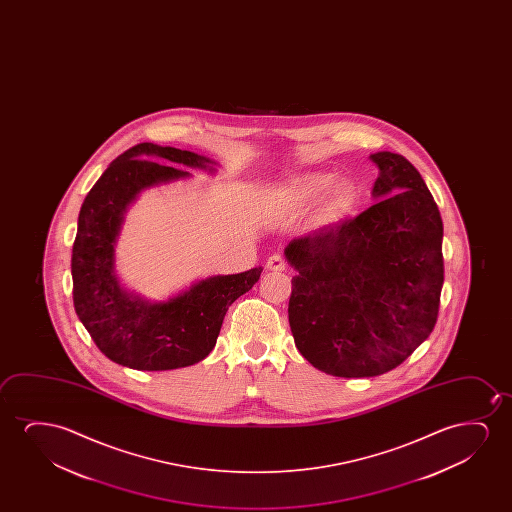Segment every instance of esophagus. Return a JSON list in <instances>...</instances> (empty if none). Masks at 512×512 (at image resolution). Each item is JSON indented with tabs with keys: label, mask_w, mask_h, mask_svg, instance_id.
Returning <instances> with one entry per match:
<instances>
[{
	"label": "esophagus",
	"mask_w": 512,
	"mask_h": 512,
	"mask_svg": "<svg viewBox=\"0 0 512 512\" xmlns=\"http://www.w3.org/2000/svg\"><path fill=\"white\" fill-rule=\"evenodd\" d=\"M285 266H287V264H285V260H283V257L278 255V253L271 255L266 262V267L269 271H285Z\"/></svg>",
	"instance_id": "34e87169"
}]
</instances>
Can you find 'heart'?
Returning a JSON list of instances; mask_svg holds the SVG:
<instances>
[{"label":"heart","instance_id":"b5f03b06","mask_svg":"<svg viewBox=\"0 0 512 512\" xmlns=\"http://www.w3.org/2000/svg\"><path fill=\"white\" fill-rule=\"evenodd\" d=\"M329 171H311L306 175L297 176L290 183V199L295 204H311L323 197L322 206L318 210V222L322 225H334L350 215L357 192L353 183L339 180Z\"/></svg>","mask_w":512,"mask_h":512}]
</instances>
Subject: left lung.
<instances>
[{
    "mask_svg": "<svg viewBox=\"0 0 512 512\" xmlns=\"http://www.w3.org/2000/svg\"><path fill=\"white\" fill-rule=\"evenodd\" d=\"M371 159L378 203L285 248L295 346L337 378L402 364L434 330L444 283L441 213L418 169L392 152Z\"/></svg>",
    "mask_w": 512,
    "mask_h": 512,
    "instance_id": "1",
    "label": "left lung"
}]
</instances>
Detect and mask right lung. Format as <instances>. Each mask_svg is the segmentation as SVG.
Returning <instances> with one entry per match:
<instances>
[{
    "instance_id": "add662e5",
    "label": "right lung",
    "mask_w": 512,
    "mask_h": 512,
    "mask_svg": "<svg viewBox=\"0 0 512 512\" xmlns=\"http://www.w3.org/2000/svg\"><path fill=\"white\" fill-rule=\"evenodd\" d=\"M215 166L189 150L140 143L119 155L85 197L71 255L73 304L92 341L115 364L171 371L201 362L215 348L229 306L259 281L262 267L217 274L155 302L127 290L115 271L124 215L141 192L187 180L192 175L182 168L215 173Z\"/></svg>"
}]
</instances>
